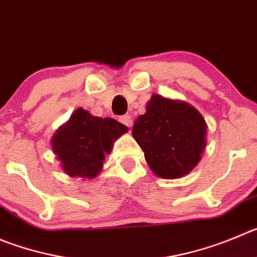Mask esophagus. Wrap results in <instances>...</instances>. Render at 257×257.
I'll list each match as a JSON object with an SVG mask.
<instances>
[{
    "instance_id": "34e87169",
    "label": "esophagus",
    "mask_w": 257,
    "mask_h": 257,
    "mask_svg": "<svg viewBox=\"0 0 257 257\" xmlns=\"http://www.w3.org/2000/svg\"><path fill=\"white\" fill-rule=\"evenodd\" d=\"M119 121L128 128H132V125H133V119H132L131 115H123V116L119 117Z\"/></svg>"
}]
</instances>
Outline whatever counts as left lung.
Instances as JSON below:
<instances>
[{
	"label": "left lung",
	"instance_id": "left-lung-1",
	"mask_svg": "<svg viewBox=\"0 0 257 257\" xmlns=\"http://www.w3.org/2000/svg\"><path fill=\"white\" fill-rule=\"evenodd\" d=\"M132 134L157 176L177 179L200 161L207 124L191 105L153 95L146 114L134 121Z\"/></svg>",
	"mask_w": 257,
	"mask_h": 257
}]
</instances>
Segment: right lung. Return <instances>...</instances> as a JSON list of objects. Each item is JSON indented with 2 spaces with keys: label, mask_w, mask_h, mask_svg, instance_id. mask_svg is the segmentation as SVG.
<instances>
[{
  "label": "right lung",
  "mask_w": 257,
  "mask_h": 257,
  "mask_svg": "<svg viewBox=\"0 0 257 257\" xmlns=\"http://www.w3.org/2000/svg\"><path fill=\"white\" fill-rule=\"evenodd\" d=\"M126 131L115 119L92 116L77 109L54 134L52 147L69 176L92 179L101 171L105 153L111 151L112 142Z\"/></svg>",
  "instance_id": "1"
}]
</instances>
